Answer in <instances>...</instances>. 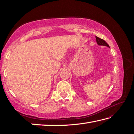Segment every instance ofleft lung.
I'll list each match as a JSON object with an SVG mask.
<instances>
[{
    "label": "left lung",
    "instance_id": "8db88e82",
    "mask_svg": "<svg viewBox=\"0 0 134 134\" xmlns=\"http://www.w3.org/2000/svg\"><path fill=\"white\" fill-rule=\"evenodd\" d=\"M96 41L97 42V44L99 45H104V46H107L108 47H109V45H108L106 41H104L103 39H101L100 38L96 36Z\"/></svg>",
    "mask_w": 134,
    "mask_h": 134
}]
</instances>
